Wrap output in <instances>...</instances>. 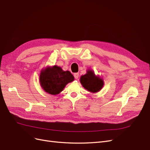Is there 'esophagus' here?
Masks as SVG:
<instances>
[{
  "label": "esophagus",
  "mask_w": 150,
  "mask_h": 150,
  "mask_svg": "<svg viewBox=\"0 0 150 150\" xmlns=\"http://www.w3.org/2000/svg\"><path fill=\"white\" fill-rule=\"evenodd\" d=\"M74 78L76 79H78V78H79V74L78 73H74Z\"/></svg>",
  "instance_id": "1"
}]
</instances>
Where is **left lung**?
<instances>
[{
	"label": "left lung",
	"instance_id": "left-lung-1",
	"mask_svg": "<svg viewBox=\"0 0 150 150\" xmlns=\"http://www.w3.org/2000/svg\"><path fill=\"white\" fill-rule=\"evenodd\" d=\"M80 83L84 89L92 93L99 92L104 86L103 78L96 76L91 69H88L86 74L81 76Z\"/></svg>",
	"mask_w": 150,
	"mask_h": 150
}]
</instances>
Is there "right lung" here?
Listing matches in <instances>:
<instances>
[{
  "instance_id": "1",
  "label": "right lung",
  "mask_w": 150,
  "mask_h": 150,
  "mask_svg": "<svg viewBox=\"0 0 150 150\" xmlns=\"http://www.w3.org/2000/svg\"><path fill=\"white\" fill-rule=\"evenodd\" d=\"M74 78L70 71H63L59 66H48L40 71L39 83L45 92L57 95L62 92L65 86L74 81Z\"/></svg>"
}]
</instances>
